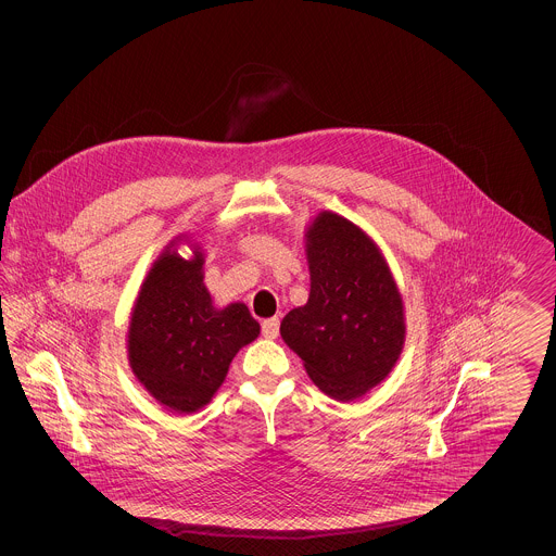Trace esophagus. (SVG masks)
Instances as JSON below:
<instances>
[{
    "instance_id": "esophagus-1",
    "label": "esophagus",
    "mask_w": 556,
    "mask_h": 556,
    "mask_svg": "<svg viewBox=\"0 0 556 556\" xmlns=\"http://www.w3.org/2000/svg\"><path fill=\"white\" fill-rule=\"evenodd\" d=\"M261 329H263L266 340H275L279 336V318H266L263 320Z\"/></svg>"
}]
</instances>
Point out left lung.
Segmentation results:
<instances>
[{"label": "left lung", "instance_id": "left-lung-1", "mask_svg": "<svg viewBox=\"0 0 556 556\" xmlns=\"http://www.w3.org/2000/svg\"><path fill=\"white\" fill-rule=\"evenodd\" d=\"M311 295L281 323V338L336 400L377 386L404 344L402 298L379 250L356 225L320 212L306 231Z\"/></svg>", "mask_w": 556, "mask_h": 556}]
</instances>
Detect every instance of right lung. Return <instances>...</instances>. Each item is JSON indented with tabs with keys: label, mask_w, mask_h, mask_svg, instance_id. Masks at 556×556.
<instances>
[{
	"label": "right lung",
	"mask_w": 556,
	"mask_h": 556,
	"mask_svg": "<svg viewBox=\"0 0 556 556\" xmlns=\"http://www.w3.org/2000/svg\"><path fill=\"white\" fill-rule=\"evenodd\" d=\"M202 252L184 261L164 252L132 308L129 363L137 379L177 413L202 408L220 388L241 345L261 325L236 302L218 311L202 283Z\"/></svg>",
	"instance_id": "add662e5"
}]
</instances>
